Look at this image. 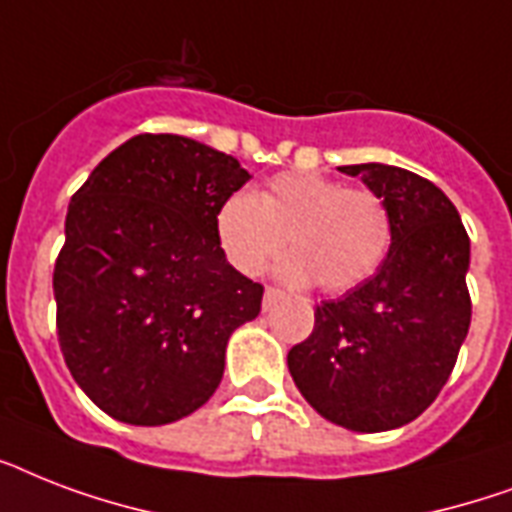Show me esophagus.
I'll list each match as a JSON object with an SVG mask.
<instances>
[{
  "label": "esophagus",
  "mask_w": 512,
  "mask_h": 512,
  "mask_svg": "<svg viewBox=\"0 0 512 512\" xmlns=\"http://www.w3.org/2000/svg\"><path fill=\"white\" fill-rule=\"evenodd\" d=\"M281 300V292L276 287H268L265 289V295H263V311H271L273 305L279 303Z\"/></svg>",
  "instance_id": "1"
}]
</instances>
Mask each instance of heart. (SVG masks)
Instances as JSON below:
<instances>
[{"instance_id":"heart-1","label":"heart","mask_w":512,"mask_h":512,"mask_svg":"<svg viewBox=\"0 0 512 512\" xmlns=\"http://www.w3.org/2000/svg\"><path fill=\"white\" fill-rule=\"evenodd\" d=\"M215 236L236 271L257 276L281 249H295L279 273L319 281L340 295L366 281L388 257L393 225L385 201L319 172H281L265 191H236L217 207Z\"/></svg>"}]
</instances>
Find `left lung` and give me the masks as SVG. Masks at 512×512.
<instances>
[{"label":"left lung","instance_id":"8db88e82","mask_svg":"<svg viewBox=\"0 0 512 512\" xmlns=\"http://www.w3.org/2000/svg\"><path fill=\"white\" fill-rule=\"evenodd\" d=\"M385 201L388 257L372 279L316 305L289 350L292 380L324 420L382 433L417 420L449 380L468 337L470 239L438 185L390 164L340 167Z\"/></svg>","mask_w":512,"mask_h":512}]
</instances>
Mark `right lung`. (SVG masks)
<instances>
[{"label":"right lung","mask_w":512,"mask_h":512,"mask_svg":"<svg viewBox=\"0 0 512 512\" xmlns=\"http://www.w3.org/2000/svg\"><path fill=\"white\" fill-rule=\"evenodd\" d=\"M249 180L183 135H135L74 193L52 289L76 385L127 425L183 420L215 393L233 329L263 287L215 236L217 207Z\"/></svg>","instance_id":"obj_1"}]
</instances>
